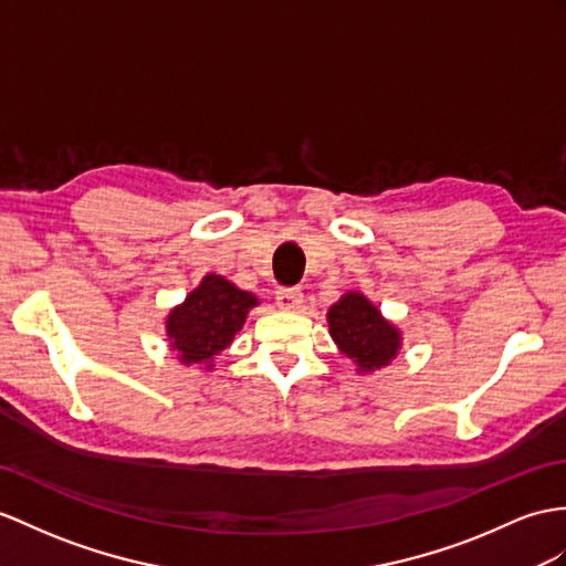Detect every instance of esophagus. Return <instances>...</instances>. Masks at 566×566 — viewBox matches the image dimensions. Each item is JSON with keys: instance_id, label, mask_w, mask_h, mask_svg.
I'll list each match as a JSON object with an SVG mask.
<instances>
[{"instance_id": "obj_1", "label": "esophagus", "mask_w": 566, "mask_h": 566, "mask_svg": "<svg viewBox=\"0 0 566 566\" xmlns=\"http://www.w3.org/2000/svg\"><path fill=\"white\" fill-rule=\"evenodd\" d=\"M275 305L283 312H300L302 305H305V295H302L300 287H281V291L275 293Z\"/></svg>"}]
</instances>
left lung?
Wrapping results in <instances>:
<instances>
[{
    "mask_svg": "<svg viewBox=\"0 0 566 566\" xmlns=\"http://www.w3.org/2000/svg\"><path fill=\"white\" fill-rule=\"evenodd\" d=\"M328 334L338 350L355 363L357 375L389 367L403 346L401 328L384 316L360 291H348L326 312Z\"/></svg>",
    "mask_w": 566,
    "mask_h": 566,
    "instance_id": "obj_1",
    "label": "left lung"
}]
</instances>
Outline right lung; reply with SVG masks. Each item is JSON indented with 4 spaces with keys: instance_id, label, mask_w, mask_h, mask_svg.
Listing matches in <instances>:
<instances>
[{
    "instance_id": "obj_1",
    "label": "right lung",
    "mask_w": 566,
    "mask_h": 566,
    "mask_svg": "<svg viewBox=\"0 0 566 566\" xmlns=\"http://www.w3.org/2000/svg\"><path fill=\"white\" fill-rule=\"evenodd\" d=\"M256 305V295L230 283L226 275L206 273L185 302L165 316L170 350L177 353V360L185 367L201 365L211 371L216 357L230 346L244 326L247 314Z\"/></svg>"
}]
</instances>
